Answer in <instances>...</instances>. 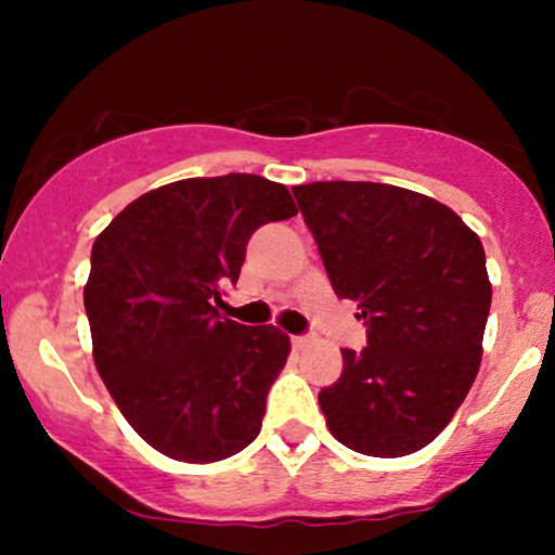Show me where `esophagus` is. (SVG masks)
<instances>
[{"mask_svg":"<svg viewBox=\"0 0 555 555\" xmlns=\"http://www.w3.org/2000/svg\"><path fill=\"white\" fill-rule=\"evenodd\" d=\"M308 341H310L308 336H292V347H295V349H302Z\"/></svg>","mask_w":555,"mask_h":555,"instance_id":"obj_1","label":"esophagus"}]
</instances>
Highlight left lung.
<instances>
[{
    "mask_svg": "<svg viewBox=\"0 0 555 555\" xmlns=\"http://www.w3.org/2000/svg\"><path fill=\"white\" fill-rule=\"evenodd\" d=\"M336 297L358 302L367 347L318 393L336 441L406 456L451 423L480 371L486 250L443 203L380 182L292 188Z\"/></svg>",
    "mask_w": 555,
    "mask_h": 555,
    "instance_id": "8db88e82",
    "label": "left lung"
}]
</instances>
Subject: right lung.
<instances>
[{"label": "right lung", "instance_id": "1", "mask_svg": "<svg viewBox=\"0 0 555 555\" xmlns=\"http://www.w3.org/2000/svg\"><path fill=\"white\" fill-rule=\"evenodd\" d=\"M295 214L289 190L266 177H193L140 195L95 237L82 289L95 371L171 460L221 462L256 441L292 344L219 305L253 232Z\"/></svg>", "mask_w": 555, "mask_h": 555}]
</instances>
